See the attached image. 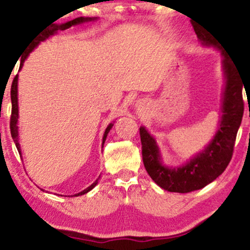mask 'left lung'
Returning a JSON list of instances; mask_svg holds the SVG:
<instances>
[{
	"mask_svg": "<svg viewBox=\"0 0 250 250\" xmlns=\"http://www.w3.org/2000/svg\"><path fill=\"white\" fill-rule=\"evenodd\" d=\"M194 26L197 38L205 46H213L222 50L223 69L226 84L223 96L222 120L218 131L210 144L190 159L186 165L180 167H167L162 164L159 148L154 138L144 127L140 128L142 142V157L144 167L151 179L159 187L172 192H190L205 187L216 180L232 159L235 138L241 125L245 103L242 88L245 82L241 72L238 70L220 43L204 27Z\"/></svg>",
	"mask_w": 250,
	"mask_h": 250,
	"instance_id": "obj_1",
	"label": "left lung"
}]
</instances>
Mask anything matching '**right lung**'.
I'll use <instances>...</instances> for the list:
<instances>
[{
	"instance_id": "add662e5",
	"label": "right lung",
	"mask_w": 250,
	"mask_h": 250,
	"mask_svg": "<svg viewBox=\"0 0 250 250\" xmlns=\"http://www.w3.org/2000/svg\"><path fill=\"white\" fill-rule=\"evenodd\" d=\"M96 18H90V17H78L76 18V20L74 21H68V23H64V24H53L52 26L47 28V30L43 31V32H41L38 34V36L36 37V39H33L32 41H31V43L26 47V52H25V55L21 58V65H20V69L23 67V63L25 61V59L27 58V55L30 54L32 50L36 48V47L39 45L40 41H43L46 40L47 38L53 36V34L58 32V31H64L67 30V28L71 27L72 25H77V24H81V23H85V21H94ZM17 83H18V75L15 76L14 81H12V84H11V118H10V131H11V137L12 140H14L15 144H16V147H17L18 152H20L21 154V146H20V142H18V127H17V121H18V98H17ZM113 127V123H110V125H108V127L106 128L105 130V134H104V138H103V145L104 143H105L106 141V137H107V134H108L110 128ZM98 183V180L96 182H93L92 185L90 186V187H87L86 189H84L83 191L78 192V194H76L74 196H80V195H84L86 194V192H88L91 190V189H93L94 187L97 186Z\"/></svg>"
}]
</instances>
